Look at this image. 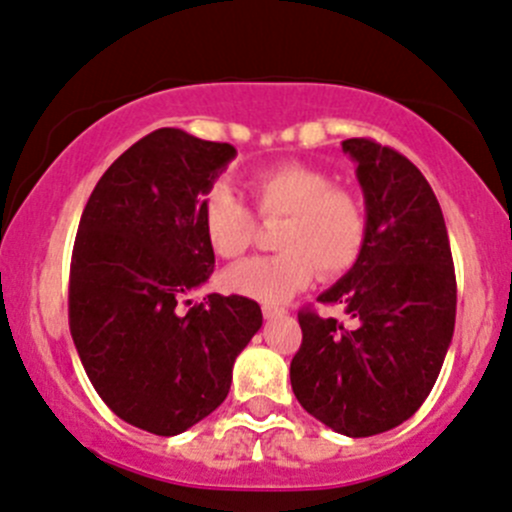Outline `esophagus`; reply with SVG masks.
I'll return each instance as SVG.
<instances>
[{
	"mask_svg": "<svg viewBox=\"0 0 512 512\" xmlns=\"http://www.w3.org/2000/svg\"><path fill=\"white\" fill-rule=\"evenodd\" d=\"M262 315H265L267 320H272V317H285V315H287V310H285V307L262 305Z\"/></svg>",
	"mask_w": 512,
	"mask_h": 512,
	"instance_id": "1",
	"label": "esophagus"
}]
</instances>
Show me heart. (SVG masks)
I'll return each mask as SVG.
<instances>
[{
    "label": "heart",
    "instance_id": "obj_1",
    "mask_svg": "<svg viewBox=\"0 0 512 512\" xmlns=\"http://www.w3.org/2000/svg\"><path fill=\"white\" fill-rule=\"evenodd\" d=\"M250 192L262 220H282L280 252L230 267L222 275L227 290L270 305L297 295L315 272L330 280L355 265L367 237L365 207L327 172L285 162L252 175ZM202 230L217 255L235 260L255 242L257 220L230 187L217 185L202 202Z\"/></svg>",
    "mask_w": 512,
    "mask_h": 512
}]
</instances>
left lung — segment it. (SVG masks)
I'll return each mask as SVG.
<instances>
[{
    "instance_id": "left-lung-1",
    "label": "left lung",
    "mask_w": 512,
    "mask_h": 512,
    "mask_svg": "<svg viewBox=\"0 0 512 512\" xmlns=\"http://www.w3.org/2000/svg\"><path fill=\"white\" fill-rule=\"evenodd\" d=\"M357 162L367 237L345 277L322 292L355 320L300 310L290 362L302 408L347 438L398 428L433 390L455 330V270L443 210L423 172L365 137L342 142Z\"/></svg>"
}]
</instances>
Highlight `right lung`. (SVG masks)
Masks as SVG:
<instances>
[{"instance_id": "right-lung-1", "label": "right lung", "mask_w": 512, "mask_h": 512, "mask_svg": "<svg viewBox=\"0 0 512 512\" xmlns=\"http://www.w3.org/2000/svg\"><path fill=\"white\" fill-rule=\"evenodd\" d=\"M235 155L162 127L109 165L79 220L69 332L99 398L147 433L180 435L220 408L235 357L262 327L242 295L180 307L215 270L202 202Z\"/></svg>"}]
</instances>
